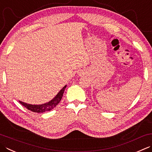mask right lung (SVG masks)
<instances>
[{
    "instance_id": "obj_1",
    "label": "right lung",
    "mask_w": 152,
    "mask_h": 152,
    "mask_svg": "<svg viewBox=\"0 0 152 152\" xmlns=\"http://www.w3.org/2000/svg\"><path fill=\"white\" fill-rule=\"evenodd\" d=\"M66 87V85L64 86V87L61 89L60 91L56 94V96L53 98V99H51L50 101H49V102L41 104V105H32V104H29V103L22 102H21V101H19V102L28 110H30V111L33 112L38 113H44L45 111H49L54 107H55L58 105V103L61 102Z\"/></svg>"
}]
</instances>
